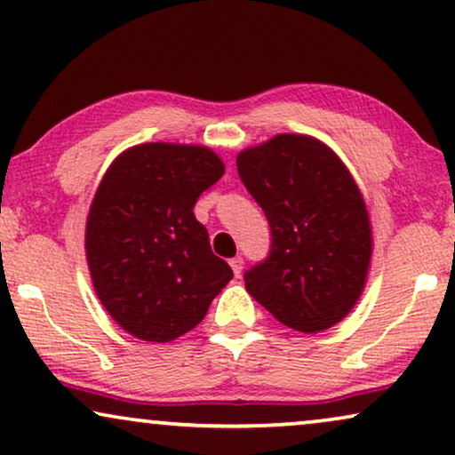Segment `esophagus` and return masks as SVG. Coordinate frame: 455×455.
<instances>
[{
  "instance_id": "1",
  "label": "esophagus",
  "mask_w": 455,
  "mask_h": 455,
  "mask_svg": "<svg viewBox=\"0 0 455 455\" xmlns=\"http://www.w3.org/2000/svg\"><path fill=\"white\" fill-rule=\"evenodd\" d=\"M229 267H232V269H234V273H235V275H240V273H242V269H244V259H242V257H240V254H238V257H234L232 260H229Z\"/></svg>"
}]
</instances>
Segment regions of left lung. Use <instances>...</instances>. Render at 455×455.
Returning <instances> with one entry per match:
<instances>
[{
    "label": "left lung",
    "mask_w": 455,
    "mask_h": 455,
    "mask_svg": "<svg viewBox=\"0 0 455 455\" xmlns=\"http://www.w3.org/2000/svg\"><path fill=\"white\" fill-rule=\"evenodd\" d=\"M235 165L271 228L269 254L244 273L246 290L296 331L339 323L363 294L372 252L369 211L347 167L304 134L273 136Z\"/></svg>",
    "instance_id": "8db88e82"
}]
</instances>
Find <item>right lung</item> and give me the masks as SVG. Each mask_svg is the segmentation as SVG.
I'll list each match as a JSON object with an SVG mask.
<instances>
[{
	"mask_svg": "<svg viewBox=\"0 0 455 455\" xmlns=\"http://www.w3.org/2000/svg\"><path fill=\"white\" fill-rule=\"evenodd\" d=\"M223 172L211 148L172 142L128 148L105 172L86 220V260L99 300L134 338L161 344L188 333L234 277L195 217Z\"/></svg>",
	"mask_w": 455,
	"mask_h": 455,
	"instance_id": "add662e5",
	"label": "right lung"
}]
</instances>
